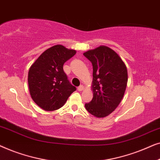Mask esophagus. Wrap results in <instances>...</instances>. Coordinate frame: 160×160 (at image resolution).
<instances>
[{"mask_svg":"<svg viewBox=\"0 0 160 160\" xmlns=\"http://www.w3.org/2000/svg\"><path fill=\"white\" fill-rule=\"evenodd\" d=\"M84 86H83V85H80V86L78 87L77 89H78V91H82L83 89H84Z\"/></svg>","mask_w":160,"mask_h":160,"instance_id":"1","label":"esophagus"}]
</instances>
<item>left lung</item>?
Returning <instances> with one entry per match:
<instances>
[{"label":"left lung","instance_id":"left-lung-1","mask_svg":"<svg viewBox=\"0 0 160 160\" xmlns=\"http://www.w3.org/2000/svg\"><path fill=\"white\" fill-rule=\"evenodd\" d=\"M84 55L93 67V98L85 108L96 117H106L123 98L128 79L127 67L117 52L106 46L88 50Z\"/></svg>","mask_w":160,"mask_h":160}]
</instances>
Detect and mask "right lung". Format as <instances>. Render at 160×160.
<instances>
[{"label":"right lung","instance_id":"add662e5","mask_svg":"<svg viewBox=\"0 0 160 160\" xmlns=\"http://www.w3.org/2000/svg\"><path fill=\"white\" fill-rule=\"evenodd\" d=\"M76 53V50L62 45L53 46L43 52L30 68L28 81L30 96L43 110L61 108L76 90L63 71L64 63Z\"/></svg>","mask_w":160,"mask_h":160}]
</instances>
